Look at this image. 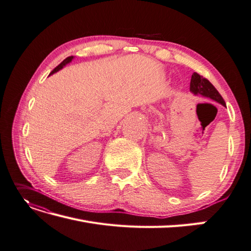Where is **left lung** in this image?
<instances>
[{"label":"left lung","instance_id":"obj_1","mask_svg":"<svg viewBox=\"0 0 251 251\" xmlns=\"http://www.w3.org/2000/svg\"><path fill=\"white\" fill-rule=\"evenodd\" d=\"M190 90L195 94H201L203 96H207L212 100L220 102L222 105H226L224 99L220 92L217 91L215 87L205 78V77L199 75L198 73L194 72L191 77V83H190Z\"/></svg>","mask_w":251,"mask_h":251}]
</instances>
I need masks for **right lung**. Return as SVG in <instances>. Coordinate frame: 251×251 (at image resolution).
<instances>
[{"mask_svg":"<svg viewBox=\"0 0 251 251\" xmlns=\"http://www.w3.org/2000/svg\"><path fill=\"white\" fill-rule=\"evenodd\" d=\"M72 59H73V56H69V57H67V58L64 59V60L59 64V66H57V67L52 71V72H50V74H53V73L57 72V71H59L61 68H63V66H66V64H67L68 62H70V61L72 60Z\"/></svg>","mask_w":251,"mask_h":251,"instance_id":"obj_1","label":"right lung"}]
</instances>
